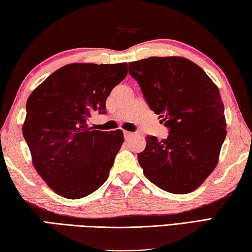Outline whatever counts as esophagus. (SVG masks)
I'll return each mask as SVG.
<instances>
[{
    "label": "esophagus",
    "instance_id": "obj_1",
    "mask_svg": "<svg viewBox=\"0 0 252 252\" xmlns=\"http://www.w3.org/2000/svg\"><path fill=\"white\" fill-rule=\"evenodd\" d=\"M123 134H125L126 140H129L131 136L133 135V133H132V132H129V131H125V132H123Z\"/></svg>",
    "mask_w": 252,
    "mask_h": 252
}]
</instances>
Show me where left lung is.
<instances>
[{"label": "left lung", "instance_id": "8db88e82", "mask_svg": "<svg viewBox=\"0 0 252 252\" xmlns=\"http://www.w3.org/2000/svg\"><path fill=\"white\" fill-rule=\"evenodd\" d=\"M151 110L170 129L158 141L146 136L138 154L149 181L173 194L195 190L218 163L226 138L225 107L218 87L184 57H149L129 63Z\"/></svg>", "mask_w": 252, "mask_h": 252}]
</instances>
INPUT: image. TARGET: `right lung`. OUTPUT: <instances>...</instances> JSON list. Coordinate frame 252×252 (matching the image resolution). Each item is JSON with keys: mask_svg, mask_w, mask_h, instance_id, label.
<instances>
[{"mask_svg": "<svg viewBox=\"0 0 252 252\" xmlns=\"http://www.w3.org/2000/svg\"><path fill=\"white\" fill-rule=\"evenodd\" d=\"M126 75V63H69L27 99L23 135L35 170L55 193L78 199L107 181L123 132L94 130L87 122L94 111L106 113L108 95Z\"/></svg>", "mask_w": 252, "mask_h": 252, "instance_id": "1", "label": "right lung"}]
</instances>
